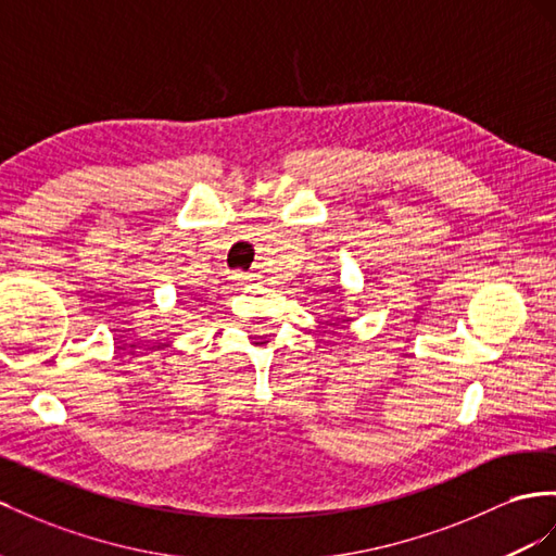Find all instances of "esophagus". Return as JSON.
Listing matches in <instances>:
<instances>
[{
  "instance_id": "esophagus-1",
  "label": "esophagus",
  "mask_w": 556,
  "mask_h": 556,
  "mask_svg": "<svg viewBox=\"0 0 556 556\" xmlns=\"http://www.w3.org/2000/svg\"><path fill=\"white\" fill-rule=\"evenodd\" d=\"M253 277L255 275H247V273H237L232 279H237L239 283H249V281H253Z\"/></svg>"
}]
</instances>
